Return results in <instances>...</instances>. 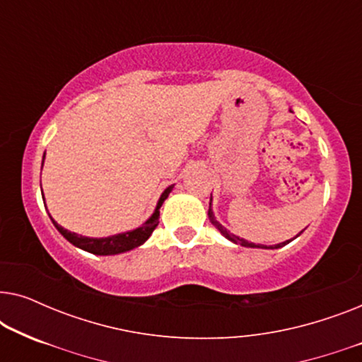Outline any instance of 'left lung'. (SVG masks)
Wrapping results in <instances>:
<instances>
[{"label":"left lung","instance_id":"1","mask_svg":"<svg viewBox=\"0 0 362 362\" xmlns=\"http://www.w3.org/2000/svg\"><path fill=\"white\" fill-rule=\"evenodd\" d=\"M207 216H209V221L212 222V224H214L216 227H217V229H219L221 230V234L222 235H226L227 237V239H229V240H232V242H235V244H240V245H244V247H260V249H279V247H284V245H286V244H288V242L291 240H286V242H281V244H276V245H270V247H267V245H255L254 244V242H249V240H244V239H240V237H237V235H234V234H230V232L229 230H227L226 229V227L224 226H222L221 224V222H217L216 221V217H214V214H212V209H211V206H209V211H207ZM293 239H295V237H293Z\"/></svg>","mask_w":362,"mask_h":362}]
</instances>
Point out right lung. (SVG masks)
Instances as JSON below:
<instances>
[{
  "mask_svg": "<svg viewBox=\"0 0 362 362\" xmlns=\"http://www.w3.org/2000/svg\"><path fill=\"white\" fill-rule=\"evenodd\" d=\"M44 156H46V153H44ZM171 189H173V186L166 187L165 192H163L160 197V201H158L156 211L153 212V216L145 222V224H143L141 227H138V229H135V230L125 232V234L103 237V239H90V237L78 235V234H76V232H69L67 229H64V227L59 226L57 222L52 219V217H51V221H52V224L56 226V229L61 232V234L66 237L71 244L78 247V249L87 250V252H90V254H95V255L122 254V252L135 249V247L141 245L143 242L148 240V237L151 235V232L156 229L158 222H160V207L163 202H165L166 197L170 196Z\"/></svg>",
  "mask_w": 362,
  "mask_h": 362,
  "instance_id": "1",
  "label": "right lung"
}]
</instances>
